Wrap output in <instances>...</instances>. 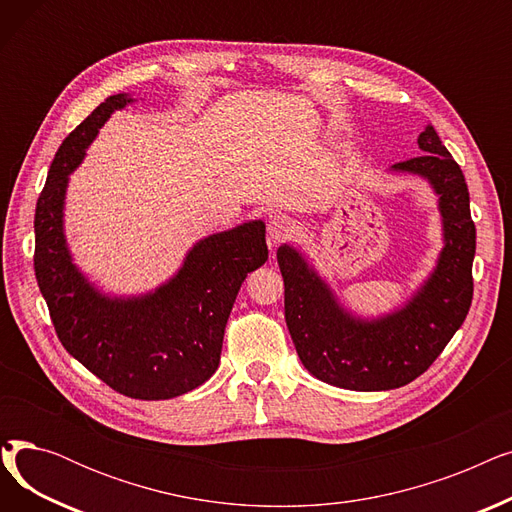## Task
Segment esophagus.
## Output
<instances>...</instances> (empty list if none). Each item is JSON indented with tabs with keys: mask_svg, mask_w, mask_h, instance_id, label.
<instances>
[{
	"mask_svg": "<svg viewBox=\"0 0 512 512\" xmlns=\"http://www.w3.org/2000/svg\"><path fill=\"white\" fill-rule=\"evenodd\" d=\"M294 232V226L284 215H274V218L267 222V245L278 247L280 242L288 240Z\"/></svg>",
	"mask_w": 512,
	"mask_h": 512,
	"instance_id": "obj_1",
	"label": "esophagus"
}]
</instances>
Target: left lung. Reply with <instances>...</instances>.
Returning <instances> with one entry per match:
<instances>
[{"instance_id": "left-lung-1", "label": "left lung", "mask_w": 512, "mask_h": 512, "mask_svg": "<svg viewBox=\"0 0 512 512\" xmlns=\"http://www.w3.org/2000/svg\"><path fill=\"white\" fill-rule=\"evenodd\" d=\"M417 145L423 153L390 172L421 176L434 188L444 247L405 305L371 319L353 315L303 253L290 245L278 249L290 338L307 371L326 384L357 392L407 386L440 357L469 313L475 257L469 188L432 124Z\"/></svg>"}]
</instances>
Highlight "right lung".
Segmentation results:
<instances>
[{"instance_id":"1","label":"right lung","mask_w":512,"mask_h":512,"mask_svg":"<svg viewBox=\"0 0 512 512\" xmlns=\"http://www.w3.org/2000/svg\"><path fill=\"white\" fill-rule=\"evenodd\" d=\"M134 99L107 97L51 161L35 211V276L66 351L116 392L168 400L205 384L220 365L226 321L240 284L267 261L265 224L215 232L186 253L180 270L151 292H101L72 261L64 234L70 174L99 128Z\"/></svg>"}]
</instances>
